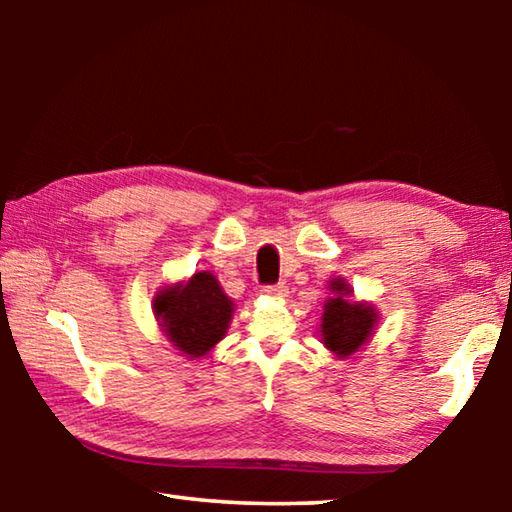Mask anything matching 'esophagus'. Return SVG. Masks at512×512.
Listing matches in <instances>:
<instances>
[{
  "mask_svg": "<svg viewBox=\"0 0 512 512\" xmlns=\"http://www.w3.org/2000/svg\"><path fill=\"white\" fill-rule=\"evenodd\" d=\"M262 293L268 298H284L289 293V289L284 287V282H280V284H271V287H264Z\"/></svg>",
  "mask_w": 512,
  "mask_h": 512,
  "instance_id": "1",
  "label": "esophagus"
}]
</instances>
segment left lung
Instances as JSON below:
<instances>
[{
    "label": "left lung",
    "mask_w": 512,
    "mask_h": 512,
    "mask_svg": "<svg viewBox=\"0 0 512 512\" xmlns=\"http://www.w3.org/2000/svg\"><path fill=\"white\" fill-rule=\"evenodd\" d=\"M329 291L334 293L325 302L323 318H320V336L329 352L339 359H348L350 354L359 352L375 332L377 309L368 302H350L352 289L343 277H334L329 282Z\"/></svg>",
    "instance_id": "1"
}]
</instances>
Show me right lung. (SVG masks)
<instances>
[{"label":"right lung","mask_w":512,"mask_h":512,"mask_svg":"<svg viewBox=\"0 0 512 512\" xmlns=\"http://www.w3.org/2000/svg\"><path fill=\"white\" fill-rule=\"evenodd\" d=\"M235 311L210 271L194 273L187 282L160 289L153 298V314L162 332L187 359H201L219 343Z\"/></svg>","instance_id":"right-lung-1"}]
</instances>
